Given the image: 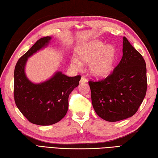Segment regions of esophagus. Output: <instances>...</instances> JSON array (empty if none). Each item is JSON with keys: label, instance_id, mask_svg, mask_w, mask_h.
Returning a JSON list of instances; mask_svg holds the SVG:
<instances>
[{"label": "esophagus", "instance_id": "34e87169", "mask_svg": "<svg viewBox=\"0 0 158 158\" xmlns=\"http://www.w3.org/2000/svg\"><path fill=\"white\" fill-rule=\"evenodd\" d=\"M86 82H88V80H87V79L85 78L84 76H82L81 78V80H80V83H86Z\"/></svg>", "mask_w": 158, "mask_h": 158}]
</instances>
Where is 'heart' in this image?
Wrapping results in <instances>:
<instances>
[{"mask_svg": "<svg viewBox=\"0 0 158 158\" xmlns=\"http://www.w3.org/2000/svg\"><path fill=\"white\" fill-rule=\"evenodd\" d=\"M77 58L71 60V66L79 69L82 64H89L90 75L97 79L108 77L113 70L116 51L113 45H106L98 41H93L82 45L77 51Z\"/></svg>", "mask_w": 158, "mask_h": 158, "instance_id": "obj_1", "label": "heart"}]
</instances>
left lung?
<instances>
[{
	"mask_svg": "<svg viewBox=\"0 0 158 158\" xmlns=\"http://www.w3.org/2000/svg\"><path fill=\"white\" fill-rule=\"evenodd\" d=\"M122 52V58L111 75L102 81H89L94 109L110 122L135 115L147 92L145 61L125 36Z\"/></svg>",
	"mask_w": 158,
	"mask_h": 158,
	"instance_id": "8db88e82",
	"label": "left lung"
}]
</instances>
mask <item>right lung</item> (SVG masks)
<instances>
[{
    "label": "right lung",
    "instance_id": "add662e5",
    "mask_svg": "<svg viewBox=\"0 0 158 158\" xmlns=\"http://www.w3.org/2000/svg\"><path fill=\"white\" fill-rule=\"evenodd\" d=\"M51 36L39 39L17 62L14 70V99L23 115L30 122L49 126L60 122L69 109V96L79 85L81 76L68 77L56 72L46 81L32 82L25 73L28 58L48 47Z\"/></svg>",
    "mask_w": 158,
    "mask_h": 158
}]
</instances>
